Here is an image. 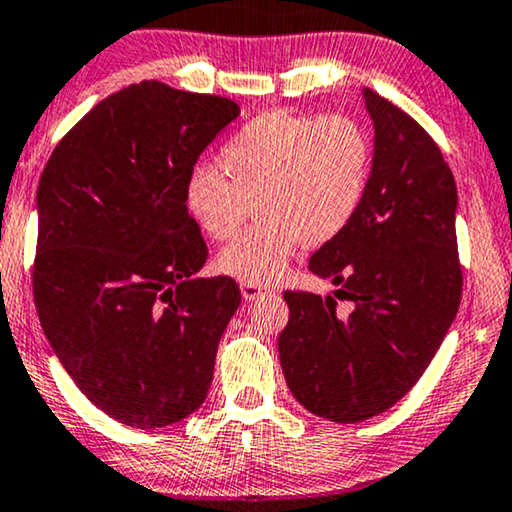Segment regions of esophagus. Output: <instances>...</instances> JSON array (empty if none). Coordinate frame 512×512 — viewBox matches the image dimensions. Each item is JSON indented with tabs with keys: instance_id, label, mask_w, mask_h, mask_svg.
I'll use <instances>...</instances> for the list:
<instances>
[{
	"instance_id": "34e87169",
	"label": "esophagus",
	"mask_w": 512,
	"mask_h": 512,
	"mask_svg": "<svg viewBox=\"0 0 512 512\" xmlns=\"http://www.w3.org/2000/svg\"><path fill=\"white\" fill-rule=\"evenodd\" d=\"M241 294H243V299H246V301H255V299L262 297V294H266V290L257 283H241Z\"/></svg>"
}]
</instances>
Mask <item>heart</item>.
Segmentation results:
<instances>
[{"mask_svg": "<svg viewBox=\"0 0 512 512\" xmlns=\"http://www.w3.org/2000/svg\"><path fill=\"white\" fill-rule=\"evenodd\" d=\"M227 176L197 167L185 206L199 229L225 241L255 201L257 222L220 250L218 269L243 283L283 276L301 243L343 234L369 192L373 141L352 115L269 111L246 122L222 148Z\"/></svg>", "mask_w": 512, "mask_h": 512, "instance_id": "heart-1", "label": "heart"}]
</instances>
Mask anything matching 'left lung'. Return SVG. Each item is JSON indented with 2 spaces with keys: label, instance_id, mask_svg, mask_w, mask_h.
I'll return each instance as SVG.
<instances>
[{
  "label": "left lung",
  "instance_id": "obj_1",
  "mask_svg": "<svg viewBox=\"0 0 512 512\" xmlns=\"http://www.w3.org/2000/svg\"><path fill=\"white\" fill-rule=\"evenodd\" d=\"M362 97L376 129L369 192L308 262L341 290L325 299L285 290L290 320L278 336L294 399L341 424L385 413L413 390L455 320L464 280L457 187L441 148L378 92Z\"/></svg>",
  "mask_w": 512,
  "mask_h": 512
}]
</instances>
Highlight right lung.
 Listing matches in <instances>:
<instances>
[{
  "mask_svg": "<svg viewBox=\"0 0 512 512\" xmlns=\"http://www.w3.org/2000/svg\"><path fill=\"white\" fill-rule=\"evenodd\" d=\"M241 113L232 99L141 81L85 113L43 169L34 304L78 390L127 427L204 403L236 280L197 278L204 236L185 183Z\"/></svg>",
  "mask_w": 512,
  "mask_h": 512,
  "instance_id": "obj_1",
  "label": "right lung"
}]
</instances>
